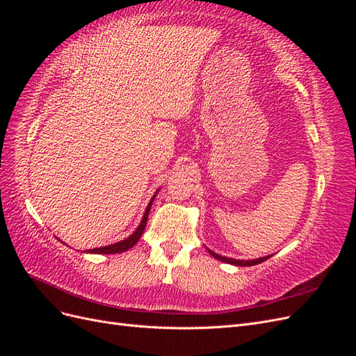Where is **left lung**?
I'll list each match as a JSON object with an SVG mask.
<instances>
[{
  "label": "left lung",
  "instance_id": "1",
  "mask_svg": "<svg viewBox=\"0 0 356 356\" xmlns=\"http://www.w3.org/2000/svg\"><path fill=\"white\" fill-rule=\"evenodd\" d=\"M208 251H209V254H211L212 257H215V258H217V260H220V261L229 263V264H233V266H242V267L260 264V263H263L264 260H267L268 257H270V255H267V257H261V258H255V260H236V258H227V257H222V255L215 254V252H212L211 250H208Z\"/></svg>",
  "mask_w": 356,
  "mask_h": 356
}]
</instances>
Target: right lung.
Wrapping results in <instances>:
<instances>
[{"instance_id": "obj_1", "label": "right lung", "mask_w": 356, "mask_h": 356, "mask_svg": "<svg viewBox=\"0 0 356 356\" xmlns=\"http://www.w3.org/2000/svg\"><path fill=\"white\" fill-rule=\"evenodd\" d=\"M156 197V195H154ZM154 197L149 200L148 207L144 212V217H143V221L141 224L138 225V229L129 236V238H126L124 241H120V242H115V243H111V245H106V246H101V248H93V250H88L86 252H90V254H120V252H124L127 250H131V248L139 241V238H141L144 230H145V225H147V220H148V212L149 209H152V204H153V200Z\"/></svg>"}]
</instances>
